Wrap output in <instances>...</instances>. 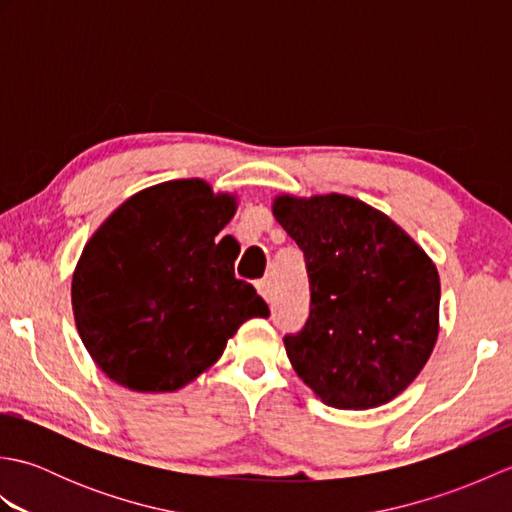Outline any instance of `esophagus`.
Listing matches in <instances>:
<instances>
[{
  "instance_id": "1",
  "label": "esophagus",
  "mask_w": 512,
  "mask_h": 512,
  "mask_svg": "<svg viewBox=\"0 0 512 512\" xmlns=\"http://www.w3.org/2000/svg\"><path fill=\"white\" fill-rule=\"evenodd\" d=\"M257 292L262 295L266 301H273V284L268 279L257 281Z\"/></svg>"
}]
</instances>
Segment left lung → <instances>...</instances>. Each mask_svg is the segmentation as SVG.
Masks as SVG:
<instances>
[{
  "label": "left lung",
  "mask_w": 512,
  "mask_h": 512,
  "mask_svg": "<svg viewBox=\"0 0 512 512\" xmlns=\"http://www.w3.org/2000/svg\"><path fill=\"white\" fill-rule=\"evenodd\" d=\"M273 213L303 250L310 281V317L284 336L295 372L336 409L396 398L438 339L436 266L385 213L350 195H279Z\"/></svg>",
  "instance_id": "1"
}]
</instances>
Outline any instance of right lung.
Returning <instances> with one entry per match:
<instances>
[{"mask_svg":"<svg viewBox=\"0 0 512 512\" xmlns=\"http://www.w3.org/2000/svg\"><path fill=\"white\" fill-rule=\"evenodd\" d=\"M235 198L202 180L145 189L107 217L72 277L81 341L114 383L176 391L222 356L239 325L270 310L235 277L215 235Z\"/></svg>","mask_w":512,"mask_h":512,"instance_id":"right-lung-1","label":"right lung"}]
</instances>
